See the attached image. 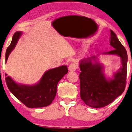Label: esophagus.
I'll list each match as a JSON object with an SVG mask.
<instances>
[{
	"label": "esophagus",
	"instance_id": "1",
	"mask_svg": "<svg viewBox=\"0 0 132 132\" xmlns=\"http://www.w3.org/2000/svg\"><path fill=\"white\" fill-rule=\"evenodd\" d=\"M78 66L76 63H71L69 66V70L70 71H75L77 69Z\"/></svg>",
	"mask_w": 132,
	"mask_h": 132
}]
</instances>
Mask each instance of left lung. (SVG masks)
I'll use <instances>...</instances> for the list:
<instances>
[{"label":"left lung","mask_w":132,"mask_h":132,"mask_svg":"<svg viewBox=\"0 0 132 132\" xmlns=\"http://www.w3.org/2000/svg\"><path fill=\"white\" fill-rule=\"evenodd\" d=\"M110 45L114 50L103 55H117L122 66L113 77L107 79L103 64L98 61L100 54L84 58L80 62V97L84 103L93 108H102L111 104L123 93L126 86L128 55L117 35L110 30Z\"/></svg>","instance_id":"left-lung-1"}]
</instances>
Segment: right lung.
I'll use <instances>...</instances> for the list:
<instances>
[{"mask_svg":"<svg viewBox=\"0 0 132 132\" xmlns=\"http://www.w3.org/2000/svg\"><path fill=\"white\" fill-rule=\"evenodd\" d=\"M22 34L21 31H17L13 35L12 42L6 50V62ZM68 72V67L65 65L50 69L34 85L17 83L7 74H5V79L10 92L26 106L30 108H41L52 103L56 94L58 82Z\"/></svg>","mask_w":132,"mask_h":132,"instance_id":"right-lung-1","label":"right lung"}]
</instances>
